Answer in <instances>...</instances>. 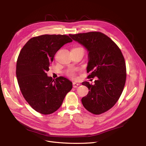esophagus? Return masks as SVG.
Instances as JSON below:
<instances>
[{
  "label": "esophagus",
  "instance_id": "34e87169",
  "mask_svg": "<svg viewBox=\"0 0 146 146\" xmlns=\"http://www.w3.org/2000/svg\"><path fill=\"white\" fill-rule=\"evenodd\" d=\"M78 86H79V83H76V82H73V87L74 88H76Z\"/></svg>",
  "mask_w": 146,
  "mask_h": 146
}]
</instances>
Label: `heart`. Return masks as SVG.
Segmentation results:
<instances>
[{"label":"heart","mask_w":146,"mask_h":146,"mask_svg":"<svg viewBox=\"0 0 146 146\" xmlns=\"http://www.w3.org/2000/svg\"><path fill=\"white\" fill-rule=\"evenodd\" d=\"M66 74L68 76V77L72 79H74L76 77V71L75 70H69L66 72Z\"/></svg>","instance_id":"obj_1"}]
</instances>
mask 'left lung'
<instances>
[{"label":"left lung","instance_id":"obj_1","mask_svg":"<svg viewBox=\"0 0 146 146\" xmlns=\"http://www.w3.org/2000/svg\"><path fill=\"white\" fill-rule=\"evenodd\" d=\"M89 51L88 78H94L95 85L82 83L89 89L82 102L89 112L99 115L115 105L123 91L127 77L124 57L110 37L101 32L69 34Z\"/></svg>","mask_w":146,"mask_h":146}]
</instances>
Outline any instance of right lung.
<instances>
[{
    "mask_svg": "<svg viewBox=\"0 0 146 146\" xmlns=\"http://www.w3.org/2000/svg\"><path fill=\"white\" fill-rule=\"evenodd\" d=\"M72 40L66 35L45 34L34 36L21 49L17 62L16 74L21 93L36 112L48 115L62 104L72 83L60 76L55 80L48 77L57 51Z\"/></svg>",
    "mask_w": 146,
    "mask_h": 146,
    "instance_id": "obj_1",
    "label": "right lung"
}]
</instances>
